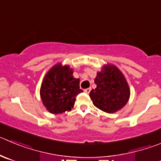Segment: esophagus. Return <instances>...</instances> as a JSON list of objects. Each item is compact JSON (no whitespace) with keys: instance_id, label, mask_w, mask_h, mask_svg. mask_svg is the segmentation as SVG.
Returning <instances> with one entry per match:
<instances>
[{"instance_id":"esophagus-1","label":"esophagus","mask_w":161,"mask_h":161,"mask_svg":"<svg viewBox=\"0 0 161 161\" xmlns=\"http://www.w3.org/2000/svg\"><path fill=\"white\" fill-rule=\"evenodd\" d=\"M90 91H91V88H86V89H85V92H86V93H89Z\"/></svg>"}]
</instances>
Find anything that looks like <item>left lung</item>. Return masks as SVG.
Here are the masks:
<instances>
[{"instance_id": "1", "label": "left lung", "mask_w": 161, "mask_h": 161, "mask_svg": "<svg viewBox=\"0 0 161 161\" xmlns=\"http://www.w3.org/2000/svg\"><path fill=\"white\" fill-rule=\"evenodd\" d=\"M96 88L89 93L93 104L101 111L114 113L130 99V90L122 72L113 65H105L95 78Z\"/></svg>"}]
</instances>
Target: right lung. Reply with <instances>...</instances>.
<instances>
[{
	"instance_id": "obj_1",
	"label": "right lung",
	"mask_w": 161,
	"mask_h": 161,
	"mask_svg": "<svg viewBox=\"0 0 161 161\" xmlns=\"http://www.w3.org/2000/svg\"><path fill=\"white\" fill-rule=\"evenodd\" d=\"M73 69L61 63L53 65L46 74L40 88L42 103L51 114L71 111L76 96L83 92L80 80L73 76Z\"/></svg>"
}]
</instances>
